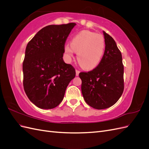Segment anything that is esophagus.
Here are the masks:
<instances>
[{
	"label": "esophagus",
	"instance_id": "obj_1",
	"mask_svg": "<svg viewBox=\"0 0 149 149\" xmlns=\"http://www.w3.org/2000/svg\"><path fill=\"white\" fill-rule=\"evenodd\" d=\"M79 73H80V71H79V70H75V74H76V76H79Z\"/></svg>",
	"mask_w": 149,
	"mask_h": 149
}]
</instances>
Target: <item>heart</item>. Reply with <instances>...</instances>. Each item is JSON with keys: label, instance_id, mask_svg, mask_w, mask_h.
<instances>
[{"label": "heart", "instance_id": "obj_1", "mask_svg": "<svg viewBox=\"0 0 149 149\" xmlns=\"http://www.w3.org/2000/svg\"><path fill=\"white\" fill-rule=\"evenodd\" d=\"M105 47L103 36L89 31H82L75 35L70 44L64 47L65 57L70 61L77 52L78 62L83 69L91 70L98 65L103 58Z\"/></svg>", "mask_w": 149, "mask_h": 149}]
</instances>
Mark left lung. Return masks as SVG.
Instances as JSON below:
<instances>
[{
	"label": "left lung",
	"instance_id": "1",
	"mask_svg": "<svg viewBox=\"0 0 149 149\" xmlns=\"http://www.w3.org/2000/svg\"><path fill=\"white\" fill-rule=\"evenodd\" d=\"M105 52L95 69L80 72L81 90L86 102L101 110L116 104L124 91V65L122 54L113 38L103 31Z\"/></svg>",
	"mask_w": 149,
	"mask_h": 149
}]
</instances>
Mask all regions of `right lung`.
Segmentation results:
<instances>
[{"label":"right lung","mask_w":149,"mask_h":149,"mask_svg":"<svg viewBox=\"0 0 149 149\" xmlns=\"http://www.w3.org/2000/svg\"><path fill=\"white\" fill-rule=\"evenodd\" d=\"M76 24L47 25L25 49L22 69L25 93L37 107L51 109L62 101L75 70L63 60L67 38Z\"/></svg>","instance_id":"right-lung-1"}]
</instances>
